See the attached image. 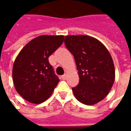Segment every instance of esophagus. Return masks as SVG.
I'll list each match as a JSON object with an SVG mask.
<instances>
[{
    "instance_id": "esophagus-1",
    "label": "esophagus",
    "mask_w": 131,
    "mask_h": 131,
    "mask_svg": "<svg viewBox=\"0 0 131 131\" xmlns=\"http://www.w3.org/2000/svg\"><path fill=\"white\" fill-rule=\"evenodd\" d=\"M62 80H66V79H67V74H64V75H62Z\"/></svg>"
}]
</instances>
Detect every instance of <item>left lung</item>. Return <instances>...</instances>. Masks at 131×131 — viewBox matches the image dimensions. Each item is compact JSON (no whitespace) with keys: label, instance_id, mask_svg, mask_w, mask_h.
Here are the masks:
<instances>
[{"label":"left lung","instance_id":"8db88e82","mask_svg":"<svg viewBox=\"0 0 131 131\" xmlns=\"http://www.w3.org/2000/svg\"><path fill=\"white\" fill-rule=\"evenodd\" d=\"M64 43L74 55L79 76L72 88L75 97L83 104L93 105L102 100L112 87L115 70L106 47L89 36H67Z\"/></svg>","mask_w":131,"mask_h":131}]
</instances>
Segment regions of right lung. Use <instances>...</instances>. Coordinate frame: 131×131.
<instances>
[{
    "label": "right lung",
    "mask_w": 131,
    "mask_h": 131,
    "mask_svg": "<svg viewBox=\"0 0 131 131\" xmlns=\"http://www.w3.org/2000/svg\"><path fill=\"white\" fill-rule=\"evenodd\" d=\"M64 36L43 35L22 48L15 60L13 79L17 92L34 104L46 101L60 81L48 57L62 44Z\"/></svg>",
    "instance_id": "add662e5"
}]
</instances>
